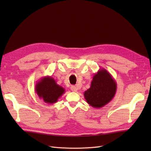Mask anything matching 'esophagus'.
<instances>
[{
    "label": "esophagus",
    "mask_w": 151,
    "mask_h": 151,
    "mask_svg": "<svg viewBox=\"0 0 151 151\" xmlns=\"http://www.w3.org/2000/svg\"><path fill=\"white\" fill-rule=\"evenodd\" d=\"M70 89L72 90V91H74V92H76V91H77V88H76V86H71V88H70Z\"/></svg>",
    "instance_id": "esophagus-1"
}]
</instances>
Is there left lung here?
<instances>
[{
	"instance_id": "obj_1",
	"label": "left lung",
	"mask_w": 151,
	"mask_h": 151,
	"mask_svg": "<svg viewBox=\"0 0 151 151\" xmlns=\"http://www.w3.org/2000/svg\"><path fill=\"white\" fill-rule=\"evenodd\" d=\"M116 88V81L110 73L101 68L94 74L90 88L85 91L84 96L90 106L100 108L111 101Z\"/></svg>"
}]
</instances>
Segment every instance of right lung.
<instances>
[{"instance_id":"add662e5","label":"right lung","mask_w":151,"mask_h":151,"mask_svg":"<svg viewBox=\"0 0 151 151\" xmlns=\"http://www.w3.org/2000/svg\"><path fill=\"white\" fill-rule=\"evenodd\" d=\"M65 91L63 87L57 84L55 80L48 76L40 78L35 85L36 93L48 104L55 103Z\"/></svg>"}]
</instances>
